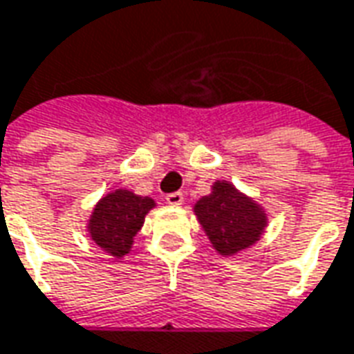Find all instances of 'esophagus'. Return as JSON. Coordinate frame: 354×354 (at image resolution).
<instances>
[{"mask_svg": "<svg viewBox=\"0 0 354 354\" xmlns=\"http://www.w3.org/2000/svg\"><path fill=\"white\" fill-rule=\"evenodd\" d=\"M167 203L170 207H180L184 203V194L182 192H174V194L167 195Z\"/></svg>", "mask_w": 354, "mask_h": 354, "instance_id": "34e87169", "label": "esophagus"}]
</instances>
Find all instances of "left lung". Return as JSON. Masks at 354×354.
<instances>
[{
  "label": "left lung",
  "instance_id": "8db88e82",
  "mask_svg": "<svg viewBox=\"0 0 354 354\" xmlns=\"http://www.w3.org/2000/svg\"><path fill=\"white\" fill-rule=\"evenodd\" d=\"M194 212L214 251L224 257L254 245L268 226L263 207L226 180H216L211 194L195 203Z\"/></svg>",
  "mask_w": 354,
  "mask_h": 354
}]
</instances>
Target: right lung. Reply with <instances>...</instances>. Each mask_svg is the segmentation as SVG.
Returning <instances> with one entry per match:
<instances>
[{
  "instance_id": "obj_1",
  "label": "right lung",
  "mask_w": 354,
  "mask_h": 354,
  "mask_svg": "<svg viewBox=\"0 0 354 354\" xmlns=\"http://www.w3.org/2000/svg\"><path fill=\"white\" fill-rule=\"evenodd\" d=\"M157 203L120 187L113 189L95 203L88 220V236L93 243L115 259H122L132 245L136 234L142 230L147 212Z\"/></svg>"
}]
</instances>
